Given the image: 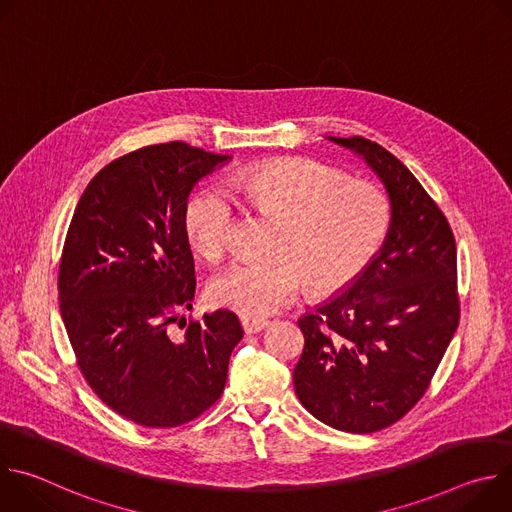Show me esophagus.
Wrapping results in <instances>:
<instances>
[{"instance_id":"obj_1","label":"esophagus","mask_w":512,"mask_h":512,"mask_svg":"<svg viewBox=\"0 0 512 512\" xmlns=\"http://www.w3.org/2000/svg\"><path fill=\"white\" fill-rule=\"evenodd\" d=\"M241 324H243V330L247 334H257L261 330H265L271 322L265 320V318H255V316H241Z\"/></svg>"}]
</instances>
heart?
Instances as JSON below:
<instances>
[{
  "label": "heart",
  "instance_id": "b5f03b06",
  "mask_svg": "<svg viewBox=\"0 0 512 512\" xmlns=\"http://www.w3.org/2000/svg\"><path fill=\"white\" fill-rule=\"evenodd\" d=\"M231 190L255 208L279 218L269 257H243L218 273L210 298L245 316H267L308 283L328 296L354 283L385 245L393 202L371 180L308 158H279L241 168ZM182 223L190 245L208 261L233 247L235 204L216 186L196 190L184 204Z\"/></svg>",
  "mask_w": 512,
  "mask_h": 512
}]
</instances>
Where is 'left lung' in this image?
I'll return each mask as SVG.
<instances>
[{"mask_svg": "<svg viewBox=\"0 0 512 512\" xmlns=\"http://www.w3.org/2000/svg\"><path fill=\"white\" fill-rule=\"evenodd\" d=\"M332 139L381 176L393 225L367 271L300 318L306 344L294 387L322 423L373 433L417 405L458 328L456 239L442 208L383 145L360 135Z\"/></svg>", "mask_w": 512, "mask_h": 512, "instance_id": "8db88e82", "label": "left lung"}]
</instances>
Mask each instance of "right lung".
Segmentation results:
<instances>
[{
	"mask_svg": "<svg viewBox=\"0 0 512 512\" xmlns=\"http://www.w3.org/2000/svg\"><path fill=\"white\" fill-rule=\"evenodd\" d=\"M225 160L186 141L129 152L89 182L64 237L58 300L77 367L107 407L143 427L206 413L243 338L231 310L178 320L196 289L184 204Z\"/></svg>",
	"mask_w": 512,
	"mask_h": 512,
	"instance_id": "1",
	"label": "right lung"
}]
</instances>
